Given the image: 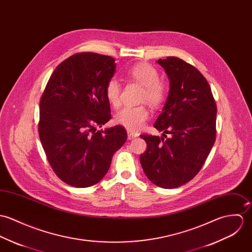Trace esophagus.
Returning <instances> with one entry per match:
<instances>
[{"label": "esophagus", "mask_w": 252, "mask_h": 252, "mask_svg": "<svg viewBox=\"0 0 252 252\" xmlns=\"http://www.w3.org/2000/svg\"><path fill=\"white\" fill-rule=\"evenodd\" d=\"M127 137H128V139H134V138H136V137H138V134L137 133H133V132H130V131H128L127 132Z\"/></svg>", "instance_id": "34e87169"}]
</instances>
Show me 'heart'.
<instances>
[{
    "label": "heart",
    "mask_w": 252,
    "mask_h": 252,
    "mask_svg": "<svg viewBox=\"0 0 252 252\" xmlns=\"http://www.w3.org/2000/svg\"><path fill=\"white\" fill-rule=\"evenodd\" d=\"M126 76L128 79L143 86L141 100L146 101L153 107L159 106L165 99L166 88L159 81V73L156 67L140 63L130 67ZM105 96L113 107L121 104V85L117 79L111 78L105 85ZM150 113L143 106H126L115 115L114 121L117 125L126 127L129 131H138L148 120Z\"/></svg>",
    "instance_id": "heart-1"
}]
</instances>
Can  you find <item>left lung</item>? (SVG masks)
Masks as SVG:
<instances>
[{"instance_id":"1","label":"left lung","mask_w":252,"mask_h":252,"mask_svg":"<svg viewBox=\"0 0 252 252\" xmlns=\"http://www.w3.org/2000/svg\"><path fill=\"white\" fill-rule=\"evenodd\" d=\"M158 63L170 80L166 103L154 125L163 134L140 135L147 143L140 163L153 184L175 189L195 177L215 144L217 104L207 79L193 65L177 57Z\"/></svg>"}]
</instances>
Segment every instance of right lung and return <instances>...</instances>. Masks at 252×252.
<instances>
[{
  "label": "right lung",
  "mask_w": 252,
  "mask_h": 252,
  "mask_svg": "<svg viewBox=\"0 0 252 252\" xmlns=\"http://www.w3.org/2000/svg\"><path fill=\"white\" fill-rule=\"evenodd\" d=\"M115 65L114 58L97 53L68 57L55 68L40 97L39 139L55 174L71 187L97 184L127 139L122 126L96 129L111 119L104 89Z\"/></svg>",
  "instance_id": "add662e5"
}]
</instances>
